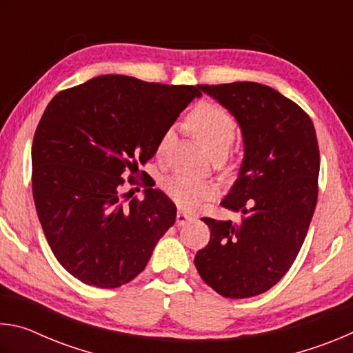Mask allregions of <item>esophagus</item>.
Listing matches in <instances>:
<instances>
[{
  "mask_svg": "<svg viewBox=\"0 0 353 353\" xmlns=\"http://www.w3.org/2000/svg\"><path fill=\"white\" fill-rule=\"evenodd\" d=\"M190 221H193V218H191L190 214L183 213V212H177V214H176V224L177 225H185L187 223H190Z\"/></svg>",
  "mask_w": 353,
  "mask_h": 353,
  "instance_id": "1",
  "label": "esophagus"
}]
</instances>
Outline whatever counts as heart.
<instances>
[{"label": "heart", "instance_id": "obj_1", "mask_svg": "<svg viewBox=\"0 0 353 353\" xmlns=\"http://www.w3.org/2000/svg\"><path fill=\"white\" fill-rule=\"evenodd\" d=\"M191 132L199 140L212 157H224L235 140L236 124L230 113L221 105L212 103H202L191 110L188 117ZM174 137V130L170 128L165 130L159 141L157 151L162 154ZM165 191L176 204L183 210H194L213 194V185L210 182L187 176H172L165 182Z\"/></svg>", "mask_w": 353, "mask_h": 353}]
</instances>
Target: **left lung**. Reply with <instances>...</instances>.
Instances as JSON below:
<instances>
[{"label":"left lung","mask_w":353,"mask_h":353,"mask_svg":"<svg viewBox=\"0 0 353 353\" xmlns=\"http://www.w3.org/2000/svg\"><path fill=\"white\" fill-rule=\"evenodd\" d=\"M240 124L244 159L221 202L240 223L202 218L210 241L194 265L202 280L230 299L272 288L294 263L318 201L319 146L310 117L256 82L198 85Z\"/></svg>","instance_id":"1"}]
</instances>
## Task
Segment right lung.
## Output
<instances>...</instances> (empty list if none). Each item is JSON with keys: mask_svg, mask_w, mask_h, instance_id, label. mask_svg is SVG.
<instances>
[{"mask_svg": "<svg viewBox=\"0 0 353 353\" xmlns=\"http://www.w3.org/2000/svg\"><path fill=\"white\" fill-rule=\"evenodd\" d=\"M199 87L165 85L104 74L59 92L32 141V194L48 244L82 283L118 288L145 270L155 244L174 224L176 205L163 191L145 199L121 194L140 163ZM148 187V185H146Z\"/></svg>", "mask_w": 353, "mask_h": 353, "instance_id": "right-lung-1", "label": "right lung"}]
</instances>
